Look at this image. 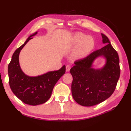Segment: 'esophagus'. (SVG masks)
<instances>
[{
	"label": "esophagus",
	"mask_w": 131,
	"mask_h": 131,
	"mask_svg": "<svg viewBox=\"0 0 131 131\" xmlns=\"http://www.w3.org/2000/svg\"><path fill=\"white\" fill-rule=\"evenodd\" d=\"M71 66L70 65H67L66 66V72H69L70 71V69H71Z\"/></svg>",
	"instance_id": "obj_1"
}]
</instances>
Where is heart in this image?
I'll return each mask as SVG.
<instances>
[{
  "mask_svg": "<svg viewBox=\"0 0 131 131\" xmlns=\"http://www.w3.org/2000/svg\"><path fill=\"white\" fill-rule=\"evenodd\" d=\"M72 43L74 46L78 45L74 52V56L77 59L86 57L94 46L93 38L90 36H86L82 32H77L73 35Z\"/></svg>",
  "mask_w": 131,
  "mask_h": 131,
  "instance_id": "obj_1",
  "label": "heart"
}]
</instances>
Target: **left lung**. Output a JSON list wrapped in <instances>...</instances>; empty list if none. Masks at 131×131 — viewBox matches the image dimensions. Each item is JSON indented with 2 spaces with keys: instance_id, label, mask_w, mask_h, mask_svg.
<instances>
[{
  "instance_id": "obj_1",
  "label": "left lung",
  "mask_w": 131,
  "mask_h": 131,
  "mask_svg": "<svg viewBox=\"0 0 131 131\" xmlns=\"http://www.w3.org/2000/svg\"><path fill=\"white\" fill-rule=\"evenodd\" d=\"M102 49L93 51L86 58L77 60L70 70L73 81L71 91L73 98L79 104L92 106L104 102L113 93L120 77L119 58L108 38L102 34ZM103 56L106 63L101 70L92 68L93 60Z\"/></svg>"
}]
</instances>
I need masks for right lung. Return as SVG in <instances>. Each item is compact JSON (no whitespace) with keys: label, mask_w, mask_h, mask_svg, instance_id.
Returning a JSON list of instances; mask_svg holds the SVG:
<instances>
[{"label":"right lung","mask_w":131,"mask_h":131,"mask_svg":"<svg viewBox=\"0 0 131 131\" xmlns=\"http://www.w3.org/2000/svg\"><path fill=\"white\" fill-rule=\"evenodd\" d=\"M36 34L37 32L29 36L24 44L16 50L8 65L9 83L11 90L22 102L31 106L46 102L51 96L55 84L66 71L65 65L58 71L34 77L27 76L22 71L19 63L20 51Z\"/></svg>","instance_id":"right-lung-1"}]
</instances>
